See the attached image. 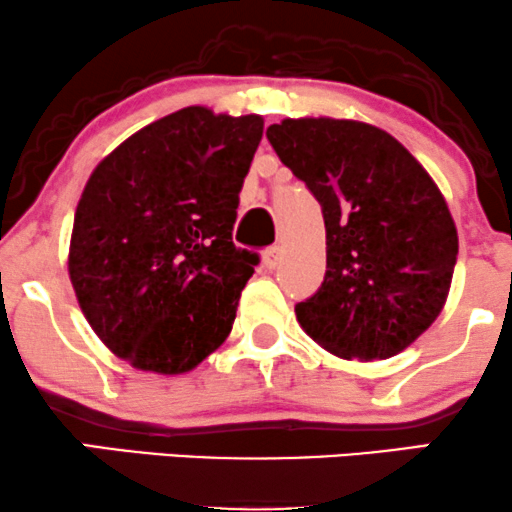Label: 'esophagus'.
Returning a JSON list of instances; mask_svg holds the SVG:
<instances>
[{
  "label": "esophagus",
  "instance_id": "34e87169",
  "mask_svg": "<svg viewBox=\"0 0 512 512\" xmlns=\"http://www.w3.org/2000/svg\"><path fill=\"white\" fill-rule=\"evenodd\" d=\"M281 257H284V252H281V248H269V250H264V255H262V262H264V267L267 269H276L281 264Z\"/></svg>",
  "mask_w": 512,
  "mask_h": 512
}]
</instances>
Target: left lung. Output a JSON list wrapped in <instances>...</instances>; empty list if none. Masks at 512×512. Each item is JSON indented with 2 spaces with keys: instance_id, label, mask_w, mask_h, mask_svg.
Segmentation results:
<instances>
[{
  "instance_id": "left-lung-1",
  "label": "left lung",
  "mask_w": 512,
  "mask_h": 512,
  "mask_svg": "<svg viewBox=\"0 0 512 512\" xmlns=\"http://www.w3.org/2000/svg\"><path fill=\"white\" fill-rule=\"evenodd\" d=\"M267 139L325 219L327 272L296 305L301 327L342 358L407 349L443 310L457 262L455 221L436 182L366 122L284 120Z\"/></svg>"
}]
</instances>
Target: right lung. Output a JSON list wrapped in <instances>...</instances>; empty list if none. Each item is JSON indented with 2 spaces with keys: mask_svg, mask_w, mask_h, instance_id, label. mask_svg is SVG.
Instances as JSON below:
<instances>
[{
  "mask_svg": "<svg viewBox=\"0 0 512 512\" xmlns=\"http://www.w3.org/2000/svg\"><path fill=\"white\" fill-rule=\"evenodd\" d=\"M260 115L182 108L98 163L74 214L69 279L88 325L139 370L175 375L226 342L260 264L233 245Z\"/></svg>",
  "mask_w": 512,
  "mask_h": 512,
  "instance_id": "add662e5",
  "label": "right lung"
}]
</instances>
